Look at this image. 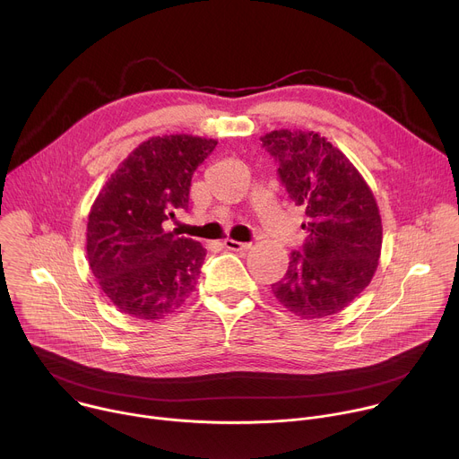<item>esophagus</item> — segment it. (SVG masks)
I'll return each instance as SVG.
<instances>
[{
  "instance_id": "esophagus-1",
  "label": "esophagus",
  "mask_w": 459,
  "mask_h": 459,
  "mask_svg": "<svg viewBox=\"0 0 459 459\" xmlns=\"http://www.w3.org/2000/svg\"><path fill=\"white\" fill-rule=\"evenodd\" d=\"M225 248L234 250V252H247L250 248V243H239L236 239H225Z\"/></svg>"
}]
</instances>
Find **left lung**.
<instances>
[{"label":"left lung","mask_w":459,"mask_h":459,"mask_svg":"<svg viewBox=\"0 0 459 459\" xmlns=\"http://www.w3.org/2000/svg\"><path fill=\"white\" fill-rule=\"evenodd\" d=\"M261 142L280 165L289 198L307 216V239L273 292L303 319L338 314L377 269L383 229L374 194L345 154L316 133L283 128Z\"/></svg>","instance_id":"8db88e82"}]
</instances>
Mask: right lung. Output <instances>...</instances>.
<instances>
[{
    "mask_svg": "<svg viewBox=\"0 0 459 459\" xmlns=\"http://www.w3.org/2000/svg\"><path fill=\"white\" fill-rule=\"evenodd\" d=\"M216 145L188 134L151 138L98 194L87 223V257L101 290L121 312L161 319L194 292L207 250L163 223L188 209L192 174Z\"/></svg>",
    "mask_w": 459,
    "mask_h": 459,
    "instance_id": "right-lung-1",
    "label": "right lung"
}]
</instances>
